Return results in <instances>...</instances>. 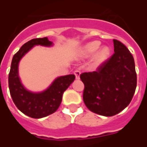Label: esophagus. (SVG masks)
<instances>
[{"label": "esophagus", "instance_id": "34e87169", "mask_svg": "<svg viewBox=\"0 0 147 147\" xmlns=\"http://www.w3.org/2000/svg\"><path fill=\"white\" fill-rule=\"evenodd\" d=\"M74 74H75V76H76V78L77 80H79V79H80V74H81L80 71L78 70V69H76V70H75V71H74Z\"/></svg>", "mask_w": 147, "mask_h": 147}]
</instances>
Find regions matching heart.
I'll use <instances>...</instances> for the list:
<instances>
[{"mask_svg":"<svg viewBox=\"0 0 147 147\" xmlns=\"http://www.w3.org/2000/svg\"><path fill=\"white\" fill-rule=\"evenodd\" d=\"M99 46H100V42L98 41L90 42L83 47V50L81 52V55L83 57H87V56L93 54L94 53H95L98 49ZM109 55V49L108 47H104V48L101 49L94 55V57L93 60L94 65L98 66L99 64L103 63L108 58Z\"/></svg>","mask_w":147,"mask_h":147,"instance_id":"obj_1","label":"heart"}]
</instances>
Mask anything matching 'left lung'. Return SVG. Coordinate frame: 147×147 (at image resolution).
I'll use <instances>...</instances> for the list:
<instances>
[{
  "label": "left lung",
  "instance_id": "1",
  "mask_svg": "<svg viewBox=\"0 0 147 147\" xmlns=\"http://www.w3.org/2000/svg\"><path fill=\"white\" fill-rule=\"evenodd\" d=\"M114 53L97 70L83 72V98L94 113L112 117L129 105L137 85L135 61L122 42L113 39Z\"/></svg>",
  "mask_w": 147,
  "mask_h": 147
}]
</instances>
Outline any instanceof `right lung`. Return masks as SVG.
Masks as SVG:
<instances>
[{"mask_svg": "<svg viewBox=\"0 0 147 147\" xmlns=\"http://www.w3.org/2000/svg\"><path fill=\"white\" fill-rule=\"evenodd\" d=\"M37 45L50 46L52 42L48 38L31 39L26 42L13 56L8 75V86L12 101L20 110L32 118H42L53 113L61 105L62 96L75 80L74 75L58 77L45 91L32 93L24 87L18 75V65L20 59L33 46Z\"/></svg>", "mask_w": 147, "mask_h": 147, "instance_id": "right-lung-1", "label": "right lung"}]
</instances>
